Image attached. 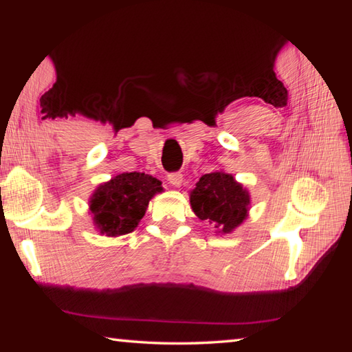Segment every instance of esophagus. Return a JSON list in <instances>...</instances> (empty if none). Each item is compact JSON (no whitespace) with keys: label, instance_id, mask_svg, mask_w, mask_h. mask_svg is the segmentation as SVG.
Returning <instances> with one entry per match:
<instances>
[{"label":"esophagus","instance_id":"esophagus-1","mask_svg":"<svg viewBox=\"0 0 352 352\" xmlns=\"http://www.w3.org/2000/svg\"><path fill=\"white\" fill-rule=\"evenodd\" d=\"M168 180H169L172 186H180L182 182H183V174H182V172H169Z\"/></svg>","mask_w":352,"mask_h":352}]
</instances>
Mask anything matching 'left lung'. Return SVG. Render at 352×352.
Returning a JSON list of instances; mask_svg holds the SVG:
<instances>
[{
	"label": "left lung",
	"mask_w": 352,
	"mask_h": 352,
	"mask_svg": "<svg viewBox=\"0 0 352 352\" xmlns=\"http://www.w3.org/2000/svg\"><path fill=\"white\" fill-rule=\"evenodd\" d=\"M248 192L233 175L223 172L205 174L190 192V206L201 220L214 225L222 233H230L247 217Z\"/></svg>",
	"instance_id": "1"
}]
</instances>
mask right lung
I'll return each mask as SVG.
<instances>
[{
  "label": "right lung",
  "mask_w": 352,
  "mask_h": 352,
  "mask_svg": "<svg viewBox=\"0 0 352 352\" xmlns=\"http://www.w3.org/2000/svg\"><path fill=\"white\" fill-rule=\"evenodd\" d=\"M162 183L141 172H126L100 184L93 194L90 210L102 234H129L144 216L148 200L162 192Z\"/></svg>",
  "instance_id": "right-lung-1"
}]
</instances>
